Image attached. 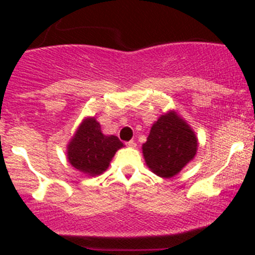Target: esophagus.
<instances>
[{"label":"esophagus","instance_id":"obj_1","mask_svg":"<svg viewBox=\"0 0 255 255\" xmlns=\"http://www.w3.org/2000/svg\"><path fill=\"white\" fill-rule=\"evenodd\" d=\"M126 145L130 146V148H134V146H135V142H134V140H129V142L126 143Z\"/></svg>","mask_w":255,"mask_h":255}]
</instances>
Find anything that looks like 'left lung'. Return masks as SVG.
Masks as SVG:
<instances>
[{"instance_id": "8db88e82", "label": "left lung", "mask_w": 255, "mask_h": 255, "mask_svg": "<svg viewBox=\"0 0 255 255\" xmlns=\"http://www.w3.org/2000/svg\"><path fill=\"white\" fill-rule=\"evenodd\" d=\"M197 150V139L186 122L174 112L163 115L151 127L143 154L146 165L160 177L176 175Z\"/></svg>"}]
</instances>
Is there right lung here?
Segmentation results:
<instances>
[{
  "instance_id": "obj_1",
  "label": "right lung",
  "mask_w": 255,
  "mask_h": 255,
  "mask_svg": "<svg viewBox=\"0 0 255 255\" xmlns=\"http://www.w3.org/2000/svg\"><path fill=\"white\" fill-rule=\"evenodd\" d=\"M123 144L115 135H104L101 126L95 118L82 122L68 146V159L71 165L89 175L102 174L116 151Z\"/></svg>"
}]
</instances>
